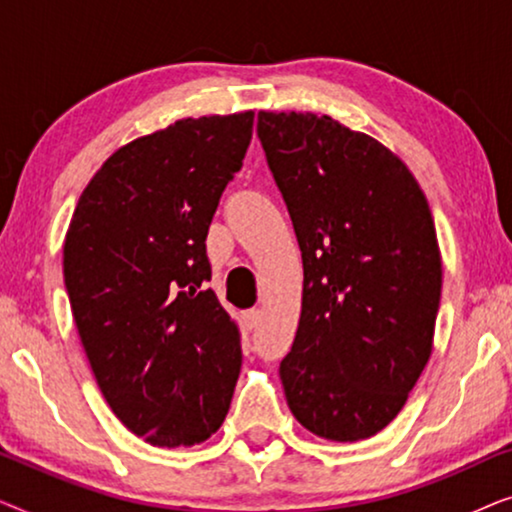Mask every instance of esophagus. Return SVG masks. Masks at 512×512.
Wrapping results in <instances>:
<instances>
[{
	"mask_svg": "<svg viewBox=\"0 0 512 512\" xmlns=\"http://www.w3.org/2000/svg\"><path fill=\"white\" fill-rule=\"evenodd\" d=\"M258 321H261V310H247V312H244V324H247V328H256Z\"/></svg>",
	"mask_w": 512,
	"mask_h": 512,
	"instance_id": "1",
	"label": "esophagus"
}]
</instances>
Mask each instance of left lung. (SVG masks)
<instances>
[{
	"mask_svg": "<svg viewBox=\"0 0 512 512\" xmlns=\"http://www.w3.org/2000/svg\"><path fill=\"white\" fill-rule=\"evenodd\" d=\"M256 130L303 251L286 403L314 436L366 440L433 349L443 261L429 202L394 151L331 116L258 111Z\"/></svg>",
	"mask_w": 512,
	"mask_h": 512,
	"instance_id": "8db88e82",
	"label": "left lung"
}]
</instances>
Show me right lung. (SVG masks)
<instances>
[{
	"label": "right lung",
	"mask_w": 512,
	"mask_h": 512,
	"mask_svg": "<svg viewBox=\"0 0 512 512\" xmlns=\"http://www.w3.org/2000/svg\"><path fill=\"white\" fill-rule=\"evenodd\" d=\"M251 132L242 111L132 139L69 221L62 268L81 345L109 408L153 447L205 443L233 401L240 328L205 289V240Z\"/></svg>",
	"instance_id": "1"
}]
</instances>
